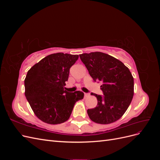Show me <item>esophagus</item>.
Wrapping results in <instances>:
<instances>
[{"label": "esophagus", "mask_w": 160, "mask_h": 160, "mask_svg": "<svg viewBox=\"0 0 160 160\" xmlns=\"http://www.w3.org/2000/svg\"><path fill=\"white\" fill-rule=\"evenodd\" d=\"M84 95H85V97H88V96L89 95V93H84Z\"/></svg>", "instance_id": "34e87169"}]
</instances>
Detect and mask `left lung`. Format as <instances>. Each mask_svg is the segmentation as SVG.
I'll return each instance as SVG.
<instances>
[{"mask_svg": "<svg viewBox=\"0 0 160 160\" xmlns=\"http://www.w3.org/2000/svg\"><path fill=\"white\" fill-rule=\"evenodd\" d=\"M94 81H100L103 96L91 93L98 105L88 110L93 122L109 124L120 119L129 106L133 96V77L122 61L101 52L79 55Z\"/></svg>", "mask_w": 160, "mask_h": 160, "instance_id": "left-lung-1", "label": "left lung"}]
</instances>
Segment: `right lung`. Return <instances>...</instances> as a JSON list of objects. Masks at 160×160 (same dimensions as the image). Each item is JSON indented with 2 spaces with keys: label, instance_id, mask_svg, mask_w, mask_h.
I'll use <instances>...</instances> for the list:
<instances>
[{
  "label": "right lung",
  "instance_id": "1",
  "mask_svg": "<svg viewBox=\"0 0 160 160\" xmlns=\"http://www.w3.org/2000/svg\"><path fill=\"white\" fill-rule=\"evenodd\" d=\"M79 55L57 52L43 58L28 71L25 94L37 117L49 124H59L69 119L77 101L84 93L64 90L69 70Z\"/></svg>",
  "mask_w": 160,
  "mask_h": 160
}]
</instances>
